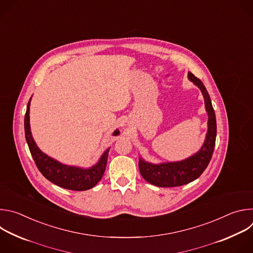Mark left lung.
<instances>
[{
	"instance_id": "1",
	"label": "left lung",
	"mask_w": 253,
	"mask_h": 253,
	"mask_svg": "<svg viewBox=\"0 0 253 253\" xmlns=\"http://www.w3.org/2000/svg\"><path fill=\"white\" fill-rule=\"evenodd\" d=\"M188 79L197 86L204 98L208 115L207 133L201 148L190 157L174 162L154 164L139 158V171L147 182L158 187H175L185 185L197 179L208 166L215 146L216 118L209 94L203 83L188 72Z\"/></svg>"
}]
</instances>
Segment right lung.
Segmentation results:
<instances>
[{
    "instance_id": "right-lung-1",
    "label": "right lung",
    "mask_w": 253,
    "mask_h": 253,
    "mask_svg": "<svg viewBox=\"0 0 253 253\" xmlns=\"http://www.w3.org/2000/svg\"><path fill=\"white\" fill-rule=\"evenodd\" d=\"M31 99L32 97L28 102L27 111L25 114V136L32 157L40 172L49 181L65 189L84 191L94 187L100 181L105 172L110 147L103 152L96 164L89 168L66 165L48 156L40 150L32 136L30 127ZM119 134L120 132L118 129L113 132V136H117Z\"/></svg>"
}]
</instances>
